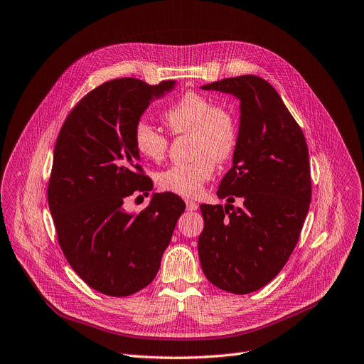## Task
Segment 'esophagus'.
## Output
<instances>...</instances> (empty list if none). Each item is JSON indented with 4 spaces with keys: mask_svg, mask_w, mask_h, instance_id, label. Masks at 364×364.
Returning a JSON list of instances; mask_svg holds the SVG:
<instances>
[{
    "mask_svg": "<svg viewBox=\"0 0 364 364\" xmlns=\"http://www.w3.org/2000/svg\"><path fill=\"white\" fill-rule=\"evenodd\" d=\"M186 207H187V211H196L199 205L191 199H186Z\"/></svg>",
    "mask_w": 364,
    "mask_h": 364,
    "instance_id": "1",
    "label": "esophagus"
}]
</instances>
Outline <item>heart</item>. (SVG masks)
Listing matches in <instances>:
<instances>
[{
    "instance_id": "heart-1",
    "label": "heart",
    "mask_w": 364,
    "mask_h": 364,
    "mask_svg": "<svg viewBox=\"0 0 364 364\" xmlns=\"http://www.w3.org/2000/svg\"><path fill=\"white\" fill-rule=\"evenodd\" d=\"M162 120L172 134L192 135L195 159L172 165L157 173V184L165 192L193 198L215 171V161L225 162L232 157L238 144V120L229 108L215 105L207 95L187 92L169 108ZM136 153L149 161H161L168 149V139L147 122L135 124L132 134Z\"/></svg>"
}]
</instances>
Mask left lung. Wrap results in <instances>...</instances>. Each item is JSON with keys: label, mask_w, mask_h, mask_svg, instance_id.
Masks as SVG:
<instances>
[{"label": "left lung", "mask_w": 364, "mask_h": 364, "mask_svg": "<svg viewBox=\"0 0 364 364\" xmlns=\"http://www.w3.org/2000/svg\"><path fill=\"white\" fill-rule=\"evenodd\" d=\"M202 90L240 101V135L232 168L217 196L200 205L198 241L202 271L215 287L248 294L271 282L293 252L311 203L308 146L277 90L257 75H241ZM235 197L243 207L232 208Z\"/></svg>", "instance_id": "left-lung-1"}]
</instances>
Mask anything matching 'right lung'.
<instances>
[{"mask_svg": "<svg viewBox=\"0 0 364 364\" xmlns=\"http://www.w3.org/2000/svg\"><path fill=\"white\" fill-rule=\"evenodd\" d=\"M176 86L132 77L107 82L75 105L59 132L47 192L58 241L75 274L102 294L123 297L149 286L186 210L169 192L153 193L144 211L124 210L129 196L153 188L141 173L135 124Z\"/></svg>", "mask_w": 364, "mask_h": 364, "instance_id": "obj_1", "label": "right lung"}]
</instances>
